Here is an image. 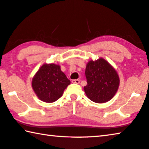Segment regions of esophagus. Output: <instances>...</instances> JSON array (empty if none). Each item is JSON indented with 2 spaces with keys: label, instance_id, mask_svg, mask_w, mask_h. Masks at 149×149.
<instances>
[{
  "label": "esophagus",
  "instance_id": "34e87169",
  "mask_svg": "<svg viewBox=\"0 0 149 149\" xmlns=\"http://www.w3.org/2000/svg\"><path fill=\"white\" fill-rule=\"evenodd\" d=\"M72 83H75V84H79L80 81L79 79H74V80H72Z\"/></svg>",
  "mask_w": 149,
  "mask_h": 149
}]
</instances>
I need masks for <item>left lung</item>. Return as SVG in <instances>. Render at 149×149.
I'll use <instances>...</instances> for the list:
<instances>
[{
	"label": "left lung",
	"mask_w": 149,
	"mask_h": 149,
	"mask_svg": "<svg viewBox=\"0 0 149 149\" xmlns=\"http://www.w3.org/2000/svg\"><path fill=\"white\" fill-rule=\"evenodd\" d=\"M85 76L87 84L84 86V92L93 102H108L118 91L120 83L118 73L104 58L89 61L86 67Z\"/></svg>",
	"instance_id": "left-lung-1"
}]
</instances>
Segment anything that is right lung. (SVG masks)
Listing matches in <instances>:
<instances>
[{
	"label": "right lung",
	"instance_id": "1",
	"mask_svg": "<svg viewBox=\"0 0 149 149\" xmlns=\"http://www.w3.org/2000/svg\"><path fill=\"white\" fill-rule=\"evenodd\" d=\"M70 83L58 65L44 64L33 78L32 87L40 100L53 102L62 97Z\"/></svg>",
	"mask_w": 149,
	"mask_h": 149
}]
</instances>
